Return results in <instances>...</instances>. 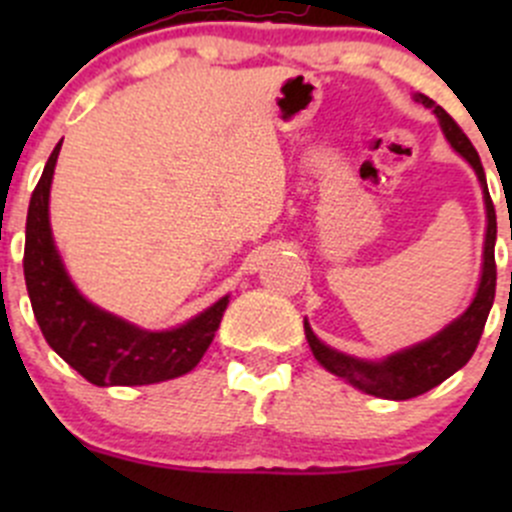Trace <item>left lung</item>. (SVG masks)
<instances>
[{"label":"left lung","mask_w":512,"mask_h":512,"mask_svg":"<svg viewBox=\"0 0 512 512\" xmlns=\"http://www.w3.org/2000/svg\"><path fill=\"white\" fill-rule=\"evenodd\" d=\"M416 101L423 103L426 108H433V113L441 118L443 133H446V138L451 141V146L473 165V170L478 173L480 185H483L488 230H485L483 275H480L476 299H473L471 307H468L456 322L448 324L441 334H436V337L428 339V342H421L416 344V347L389 356V359L384 361H364L334 352L327 344L319 342V339L314 337L312 329H309V324L304 322V334H307V342L309 347H312L314 359H317L324 369L342 376V379H347L349 384L366 391V394L394 401L414 399V396L426 394V391H431L433 386L446 381L448 376L456 374L461 366L468 364V359L476 352L480 342V334H483L490 307H493L495 275H498V272H495V232H498V223H495V208L493 200H490L488 185H485L483 163H480L478 151L473 148V143L468 141L466 133L461 131V126H458L441 106H436V101H431V98L423 94H418Z\"/></svg>","instance_id":"obj_1"}]
</instances>
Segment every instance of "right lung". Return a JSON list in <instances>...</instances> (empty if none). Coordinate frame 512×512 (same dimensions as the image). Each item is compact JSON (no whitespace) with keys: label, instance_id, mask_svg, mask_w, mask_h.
<instances>
[{"label":"right lung","instance_id":"obj_1","mask_svg":"<svg viewBox=\"0 0 512 512\" xmlns=\"http://www.w3.org/2000/svg\"><path fill=\"white\" fill-rule=\"evenodd\" d=\"M59 148L61 143L46 160L29 200L24 242V280L46 344L96 386H143L188 374L208 352L230 299L223 297L170 332H146L86 302L51 240L49 188Z\"/></svg>","mask_w":512,"mask_h":512}]
</instances>
